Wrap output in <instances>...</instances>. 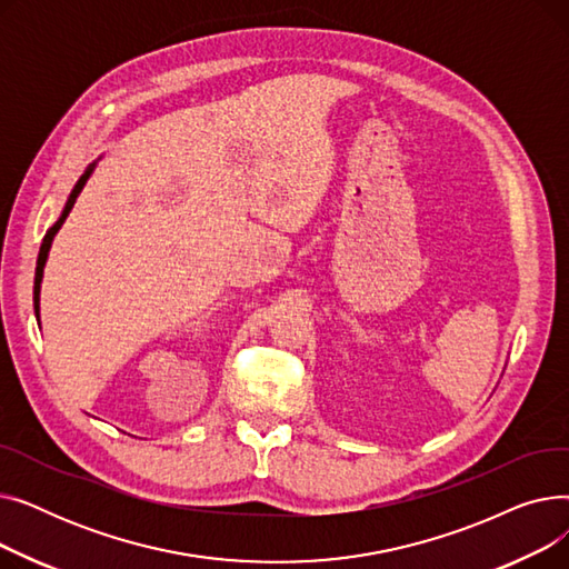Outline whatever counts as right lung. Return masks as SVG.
Here are the masks:
<instances>
[{"label":"right lung","instance_id":"1","mask_svg":"<svg viewBox=\"0 0 569 569\" xmlns=\"http://www.w3.org/2000/svg\"><path fill=\"white\" fill-rule=\"evenodd\" d=\"M94 166H97V163L89 166V168L84 170V174L78 179V184L73 187L71 196H69V200H67V204H64V212H62V217L57 219V223H54V226H52V228L46 232V237H43V244H41V249H39V258H37V274H34V311H37V318H39V292H41V279H43V267H46V260H48V251H50V244H52L54 234L59 232V228H62V223L67 221L69 212H71V209H73V202H76L78 193L82 191V187H84V182H87V179H89V174H92Z\"/></svg>","mask_w":569,"mask_h":569}]
</instances>
